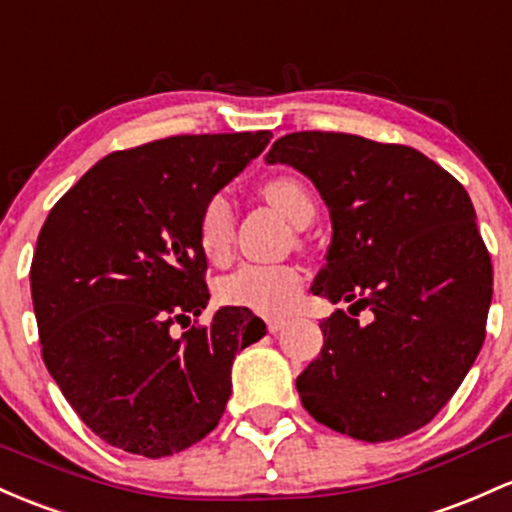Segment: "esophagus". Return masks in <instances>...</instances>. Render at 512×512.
<instances>
[{
  "label": "esophagus",
  "mask_w": 512,
  "mask_h": 512,
  "mask_svg": "<svg viewBox=\"0 0 512 512\" xmlns=\"http://www.w3.org/2000/svg\"><path fill=\"white\" fill-rule=\"evenodd\" d=\"M284 325H286L284 318H269V320H267V328H269V333H272V335L282 333Z\"/></svg>",
  "instance_id": "esophagus-1"
}]
</instances>
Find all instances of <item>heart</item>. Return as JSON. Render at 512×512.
I'll return each mask as SVG.
<instances>
[{"instance_id": "heart-1", "label": "heart", "mask_w": 512, "mask_h": 512, "mask_svg": "<svg viewBox=\"0 0 512 512\" xmlns=\"http://www.w3.org/2000/svg\"><path fill=\"white\" fill-rule=\"evenodd\" d=\"M262 194L294 226H308L316 213L311 189L296 177H274L265 182ZM235 235V213L226 194L206 201L199 216V245L211 262L221 265L230 257ZM301 272L289 265H243L218 282V299L226 306L250 308L265 316L284 313L301 291Z\"/></svg>"}]
</instances>
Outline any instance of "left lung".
Masks as SVG:
<instances>
[{
  "label": "left lung",
  "instance_id": "8db88e82",
  "mask_svg": "<svg viewBox=\"0 0 512 512\" xmlns=\"http://www.w3.org/2000/svg\"><path fill=\"white\" fill-rule=\"evenodd\" d=\"M265 162L306 174L330 211L313 294L372 311L367 325L342 311L320 323L323 350L296 379L303 408L364 442L420 430L486 338L493 269L469 194L418 150L350 133H289Z\"/></svg>",
  "mask_w": 512,
  "mask_h": 512
}]
</instances>
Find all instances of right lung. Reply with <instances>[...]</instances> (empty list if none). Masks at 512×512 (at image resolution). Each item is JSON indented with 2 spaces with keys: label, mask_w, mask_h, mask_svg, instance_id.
I'll use <instances>...</instances> for the list:
<instances>
[{
  "label": "right lung",
  "mask_w": 512,
  "mask_h": 512,
  "mask_svg": "<svg viewBox=\"0 0 512 512\" xmlns=\"http://www.w3.org/2000/svg\"><path fill=\"white\" fill-rule=\"evenodd\" d=\"M272 133L172 136L99 160L43 223L31 299L43 362L94 435L140 457L206 437L230 396L233 359L267 325L209 306L199 216Z\"/></svg>",
  "instance_id": "1"
}]
</instances>
